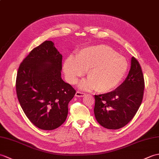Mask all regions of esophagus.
Wrapping results in <instances>:
<instances>
[{"instance_id":"obj_1","label":"esophagus","mask_w":159,"mask_h":159,"mask_svg":"<svg viewBox=\"0 0 159 159\" xmlns=\"http://www.w3.org/2000/svg\"><path fill=\"white\" fill-rule=\"evenodd\" d=\"M75 95L76 97H84V95H85V93L80 91H76Z\"/></svg>"}]
</instances>
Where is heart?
Masks as SVG:
<instances>
[{
	"label": "heart",
	"mask_w": 159,
	"mask_h": 159,
	"mask_svg": "<svg viewBox=\"0 0 159 159\" xmlns=\"http://www.w3.org/2000/svg\"><path fill=\"white\" fill-rule=\"evenodd\" d=\"M129 68L127 60L112 48L97 45L80 51L76 57L66 59L64 70L67 80L75 84L87 71L88 80L80 83L84 89H94L98 93H106L119 85Z\"/></svg>",
	"instance_id": "obj_1"
}]
</instances>
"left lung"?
Returning <instances> with one entry per match:
<instances>
[{
  "label": "left lung",
  "mask_w": 159,
  "mask_h": 159,
  "mask_svg": "<svg viewBox=\"0 0 159 159\" xmlns=\"http://www.w3.org/2000/svg\"><path fill=\"white\" fill-rule=\"evenodd\" d=\"M144 79L139 63L131 58L126 79L115 90L95 95L94 114L102 127L119 129L131 120L142 104Z\"/></svg>",
  "instance_id": "8db88e82"
}]
</instances>
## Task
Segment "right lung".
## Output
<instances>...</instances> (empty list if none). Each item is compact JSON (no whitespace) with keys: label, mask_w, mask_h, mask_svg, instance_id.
Wrapping results in <instances>:
<instances>
[{"label":"right lung","mask_w":159,"mask_h":159,"mask_svg":"<svg viewBox=\"0 0 159 159\" xmlns=\"http://www.w3.org/2000/svg\"><path fill=\"white\" fill-rule=\"evenodd\" d=\"M62 55L46 40L33 49L21 63L16 78L17 99L36 127L53 130L64 123L68 103L76 91L61 77Z\"/></svg>","instance_id":"right-lung-1"}]
</instances>
